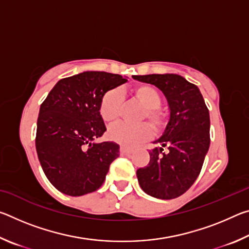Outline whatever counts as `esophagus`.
<instances>
[{"mask_svg":"<svg viewBox=\"0 0 249 249\" xmlns=\"http://www.w3.org/2000/svg\"><path fill=\"white\" fill-rule=\"evenodd\" d=\"M120 153L122 155H129V154L133 153V149L132 148H127V147H125V146H121Z\"/></svg>","mask_w":249,"mask_h":249,"instance_id":"obj_1","label":"esophagus"}]
</instances>
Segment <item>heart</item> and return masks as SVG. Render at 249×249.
<instances>
[{"label": "heart", "instance_id": "heart-1", "mask_svg": "<svg viewBox=\"0 0 249 249\" xmlns=\"http://www.w3.org/2000/svg\"><path fill=\"white\" fill-rule=\"evenodd\" d=\"M132 94L140 104L144 107L142 119L148 120L154 129H159L163 125L162 112L159 109L161 104V96L153 87L138 86L133 89ZM123 104V94L117 89H112L105 93L100 102V115L105 124L112 125L117 122L120 117L121 107ZM150 128L147 124L130 125L121 123L108 130V136L113 142L124 146H135L146 141L150 136Z\"/></svg>", "mask_w": 249, "mask_h": 249}]
</instances>
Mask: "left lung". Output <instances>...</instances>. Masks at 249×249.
<instances>
[{"label":"left lung","mask_w":249,"mask_h":249,"mask_svg":"<svg viewBox=\"0 0 249 249\" xmlns=\"http://www.w3.org/2000/svg\"><path fill=\"white\" fill-rule=\"evenodd\" d=\"M166 96L169 120L149 151L148 165L137 170L142 191L157 199H176L199 176L210 147V114L199 88L175 73L134 75Z\"/></svg>","instance_id":"obj_1"}]
</instances>
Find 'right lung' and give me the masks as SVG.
<instances>
[{
    "instance_id": "1",
    "label": "right lung",
    "mask_w": 249,
    "mask_h": 249,
    "mask_svg": "<svg viewBox=\"0 0 249 249\" xmlns=\"http://www.w3.org/2000/svg\"><path fill=\"white\" fill-rule=\"evenodd\" d=\"M127 78L84 71L59 80L40 105L36 150L47 179L67 196H80L101 187L109 165L120 156L114 142H95L107 127L100 102Z\"/></svg>"
}]
</instances>
